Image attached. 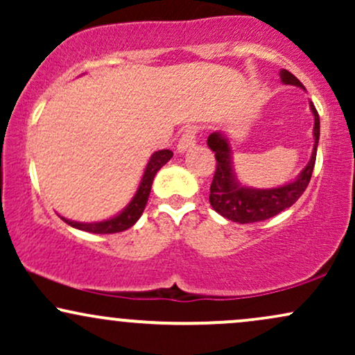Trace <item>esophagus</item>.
Listing matches in <instances>:
<instances>
[{
	"label": "esophagus",
	"mask_w": 355,
	"mask_h": 355,
	"mask_svg": "<svg viewBox=\"0 0 355 355\" xmlns=\"http://www.w3.org/2000/svg\"><path fill=\"white\" fill-rule=\"evenodd\" d=\"M195 144H197V128H195V126H189V128L183 130L180 140H178V153H185L187 150H190Z\"/></svg>",
	"instance_id": "34e87169"
}]
</instances>
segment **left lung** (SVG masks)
<instances>
[{
    "label": "left lung",
    "instance_id": "left-lung-1",
    "mask_svg": "<svg viewBox=\"0 0 355 355\" xmlns=\"http://www.w3.org/2000/svg\"><path fill=\"white\" fill-rule=\"evenodd\" d=\"M280 80L284 85L304 88V85L287 70H280ZM311 110L313 115V148L311 160L294 182L275 187V189L243 187L235 177L229 138L222 132H214L209 135L207 145L210 146L211 152H215V160H217V168H215L214 180L210 185V205L217 214L232 222L254 223L275 217L277 214L288 209L299 200L311 182L320 137L319 113L312 103Z\"/></svg>",
    "mask_w": 355,
    "mask_h": 355
}]
</instances>
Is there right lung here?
<instances>
[{
    "mask_svg": "<svg viewBox=\"0 0 355 355\" xmlns=\"http://www.w3.org/2000/svg\"><path fill=\"white\" fill-rule=\"evenodd\" d=\"M173 157L172 150H158L155 152L152 157H150L148 164H146V168L144 172V177H141L140 185H138V190L135 197L132 198V202L125 207L120 214L115 215V217L103 220V222H92V223H83V222H73V220H68L61 217L68 225L75 227L78 230L89 232V234H116V232H123L130 227H133L137 223V220L141 217L144 214L146 202H148L150 190H152V183L155 175H157L158 170L164 166L170 158Z\"/></svg>",
    "mask_w": 355,
    "mask_h": 355,
    "instance_id": "obj_1",
    "label": "right lung"
}]
</instances>
